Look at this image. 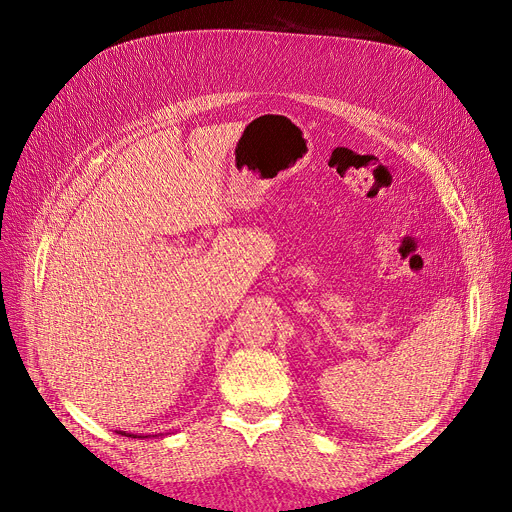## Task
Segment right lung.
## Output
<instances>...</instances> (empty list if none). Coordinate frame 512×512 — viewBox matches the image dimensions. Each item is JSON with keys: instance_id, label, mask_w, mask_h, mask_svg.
I'll return each instance as SVG.
<instances>
[{"instance_id": "obj_1", "label": "right lung", "mask_w": 512, "mask_h": 512, "mask_svg": "<svg viewBox=\"0 0 512 512\" xmlns=\"http://www.w3.org/2000/svg\"><path fill=\"white\" fill-rule=\"evenodd\" d=\"M118 434H122V436H128V438H143V440H145V438H149L147 434H126V432H118Z\"/></svg>"}]
</instances>
